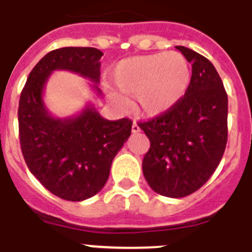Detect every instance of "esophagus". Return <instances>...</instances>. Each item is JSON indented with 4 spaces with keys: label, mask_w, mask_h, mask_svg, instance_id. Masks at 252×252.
Here are the masks:
<instances>
[{
    "label": "esophagus",
    "mask_w": 252,
    "mask_h": 252,
    "mask_svg": "<svg viewBox=\"0 0 252 252\" xmlns=\"http://www.w3.org/2000/svg\"><path fill=\"white\" fill-rule=\"evenodd\" d=\"M138 132H141L140 126H138V124H137L136 122H133V124H132V133H138Z\"/></svg>",
    "instance_id": "34e87169"
}]
</instances>
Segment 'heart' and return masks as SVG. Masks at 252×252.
<instances>
[{"label": "heart", "mask_w": 252, "mask_h": 252, "mask_svg": "<svg viewBox=\"0 0 252 252\" xmlns=\"http://www.w3.org/2000/svg\"><path fill=\"white\" fill-rule=\"evenodd\" d=\"M191 69L183 54L157 53L123 59L111 73V84L126 97H136L137 106L147 115H159L172 108L185 95ZM120 108L128 107L126 98L110 92Z\"/></svg>", "instance_id": "1"}]
</instances>
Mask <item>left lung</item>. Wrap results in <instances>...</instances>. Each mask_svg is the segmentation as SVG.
I'll use <instances>...</instances> for the list:
<instances>
[{
	"label": "left lung",
	"mask_w": 252,
	"mask_h": 252,
	"mask_svg": "<svg viewBox=\"0 0 252 252\" xmlns=\"http://www.w3.org/2000/svg\"><path fill=\"white\" fill-rule=\"evenodd\" d=\"M191 63L185 95L154 119L138 123L150 140L142 160L147 184L155 193L183 198L207 183L218 168L228 141V95L207 58L176 46Z\"/></svg>",
	"instance_id": "1"
}]
</instances>
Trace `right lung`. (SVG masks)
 <instances>
[{"mask_svg": "<svg viewBox=\"0 0 252 252\" xmlns=\"http://www.w3.org/2000/svg\"><path fill=\"white\" fill-rule=\"evenodd\" d=\"M103 53L95 48H61L48 53L31 71L19 99L20 147L32 175L57 197L80 202L105 186L111 163L132 130L129 119L107 120L88 103L77 115L54 118L44 89L54 71H71L98 88Z\"/></svg>", "mask_w": 252, "mask_h": 252, "instance_id": "1", "label": "right lung"}]
</instances>
